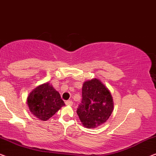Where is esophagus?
<instances>
[{
  "label": "esophagus",
  "mask_w": 156,
  "mask_h": 156,
  "mask_svg": "<svg viewBox=\"0 0 156 156\" xmlns=\"http://www.w3.org/2000/svg\"><path fill=\"white\" fill-rule=\"evenodd\" d=\"M66 105H68V106H72L73 105V102L71 100H67L66 101Z\"/></svg>",
  "instance_id": "esophagus-1"
}]
</instances>
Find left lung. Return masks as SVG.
<instances>
[{
  "instance_id": "1",
  "label": "left lung",
  "mask_w": 156,
  "mask_h": 156,
  "mask_svg": "<svg viewBox=\"0 0 156 156\" xmlns=\"http://www.w3.org/2000/svg\"><path fill=\"white\" fill-rule=\"evenodd\" d=\"M113 108L111 93L100 80L94 78L83 83L82 101L76 112L85 128H96L104 124Z\"/></svg>"
}]
</instances>
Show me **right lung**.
Instances as JSON below:
<instances>
[{
  "label": "right lung",
  "mask_w": 156,
  "mask_h": 156,
  "mask_svg": "<svg viewBox=\"0 0 156 156\" xmlns=\"http://www.w3.org/2000/svg\"><path fill=\"white\" fill-rule=\"evenodd\" d=\"M30 111L37 119L47 121L64 106L60 94L49 83L39 85L27 98Z\"/></svg>",
  "instance_id": "1"
}]
</instances>
